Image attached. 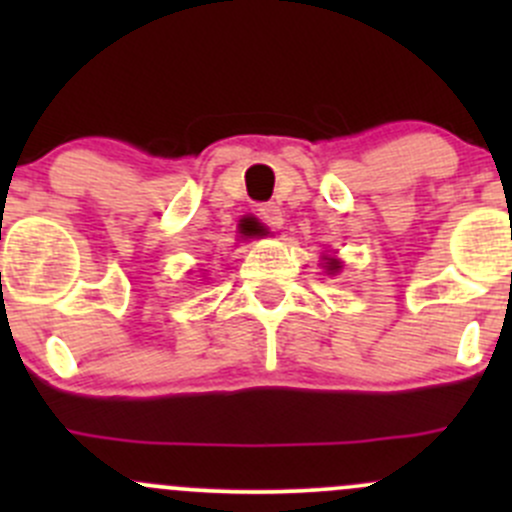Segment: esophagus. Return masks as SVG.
<instances>
[{
	"mask_svg": "<svg viewBox=\"0 0 512 512\" xmlns=\"http://www.w3.org/2000/svg\"><path fill=\"white\" fill-rule=\"evenodd\" d=\"M260 218L272 227H280L282 220H285V218H282V210H280V205H277V203H262L260 205Z\"/></svg>",
	"mask_w": 512,
	"mask_h": 512,
	"instance_id": "esophagus-1",
	"label": "esophagus"
}]
</instances>
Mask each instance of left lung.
Segmentation results:
<instances>
[{
    "label": "left lung",
    "instance_id": "1",
    "mask_svg": "<svg viewBox=\"0 0 512 512\" xmlns=\"http://www.w3.org/2000/svg\"><path fill=\"white\" fill-rule=\"evenodd\" d=\"M329 270H339V262H329Z\"/></svg>",
    "mask_w": 512,
    "mask_h": 512
}]
</instances>
